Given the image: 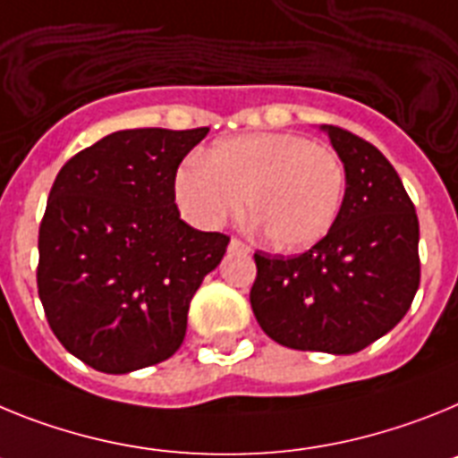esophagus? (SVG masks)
<instances>
[{"instance_id":"34e87169","label":"esophagus","mask_w":458,"mask_h":458,"mask_svg":"<svg viewBox=\"0 0 458 458\" xmlns=\"http://www.w3.org/2000/svg\"><path fill=\"white\" fill-rule=\"evenodd\" d=\"M230 249H233V251H249V246H246L242 240H237V237L230 240Z\"/></svg>"}]
</instances>
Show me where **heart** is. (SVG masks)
Instances as JSON below:
<instances>
[{
    "instance_id": "heart-1",
    "label": "heart",
    "mask_w": 458,
    "mask_h": 458,
    "mask_svg": "<svg viewBox=\"0 0 458 458\" xmlns=\"http://www.w3.org/2000/svg\"><path fill=\"white\" fill-rule=\"evenodd\" d=\"M339 157L295 133H249L221 140L202 163L174 174V198L191 221L218 228L240 214L276 251H304L332 230L344 200Z\"/></svg>"
}]
</instances>
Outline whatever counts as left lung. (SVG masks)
I'll return each instance as SVG.
<instances>
[{
    "label": "left lung",
    "mask_w": 458,
    "mask_h": 458,
    "mask_svg": "<svg viewBox=\"0 0 458 458\" xmlns=\"http://www.w3.org/2000/svg\"><path fill=\"white\" fill-rule=\"evenodd\" d=\"M345 170L332 230L295 258L256 253L251 309L269 339L352 355L385 336L420 288V221L392 163L371 142L320 126Z\"/></svg>",
    "instance_id": "obj_1"
}]
</instances>
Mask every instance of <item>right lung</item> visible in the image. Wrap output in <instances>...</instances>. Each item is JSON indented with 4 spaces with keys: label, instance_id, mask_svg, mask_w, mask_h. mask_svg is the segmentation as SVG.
I'll list each match as a JSON object with an SVG mask.
<instances>
[{
    "label": "right lung",
    "instance_id": "obj_1",
    "mask_svg": "<svg viewBox=\"0 0 458 458\" xmlns=\"http://www.w3.org/2000/svg\"><path fill=\"white\" fill-rule=\"evenodd\" d=\"M209 129L114 131L64 163L38 230V297L71 355L103 373L173 357L228 237L191 228L174 174Z\"/></svg>",
    "mask_w": 458,
    "mask_h": 458
}]
</instances>
